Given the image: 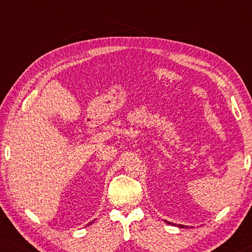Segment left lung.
Returning <instances> with one entry per match:
<instances>
[{
	"label": "left lung",
	"mask_w": 252,
	"mask_h": 252,
	"mask_svg": "<svg viewBox=\"0 0 252 252\" xmlns=\"http://www.w3.org/2000/svg\"><path fill=\"white\" fill-rule=\"evenodd\" d=\"M165 222L170 223V225H173V226H178V227H180V228H188L187 226H184V225H175V223H172V222H170V221H166V220H165Z\"/></svg>",
	"instance_id": "left-lung-1"
}]
</instances>
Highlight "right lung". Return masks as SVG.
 Returning a JSON list of instances; mask_svg holds the SVG:
<instances>
[{
  "instance_id": "1",
  "label": "right lung",
  "mask_w": 252,
  "mask_h": 252,
  "mask_svg": "<svg viewBox=\"0 0 252 252\" xmlns=\"http://www.w3.org/2000/svg\"><path fill=\"white\" fill-rule=\"evenodd\" d=\"M91 223H93V221H92V222H91ZM91 223H88V225H91Z\"/></svg>"
}]
</instances>
